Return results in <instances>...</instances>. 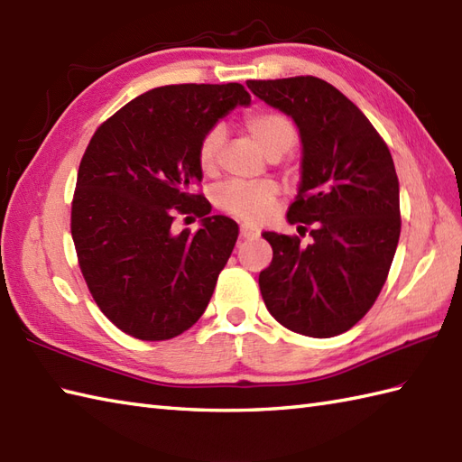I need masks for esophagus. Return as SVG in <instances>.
Wrapping results in <instances>:
<instances>
[{
	"mask_svg": "<svg viewBox=\"0 0 462 462\" xmlns=\"http://www.w3.org/2000/svg\"><path fill=\"white\" fill-rule=\"evenodd\" d=\"M241 237L243 239H254V237H259L261 235V231L254 227V225H249V223H245V225H241Z\"/></svg>",
	"mask_w": 462,
	"mask_h": 462,
	"instance_id": "obj_1",
	"label": "esophagus"
}]
</instances>
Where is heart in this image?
Wrapping results in <instances>:
<instances>
[{
    "label": "heart",
    "instance_id": "obj_1",
    "mask_svg": "<svg viewBox=\"0 0 462 462\" xmlns=\"http://www.w3.org/2000/svg\"><path fill=\"white\" fill-rule=\"evenodd\" d=\"M245 128L266 158L274 153H284L291 150L296 140V128L292 122L281 112L273 110H259L253 112L245 120ZM223 128L213 126L208 134L199 142L198 158L199 166L205 173H213L217 168V156L223 144ZM276 199V186L273 181H254V183H241L231 181L217 191L215 201L219 208L227 213L237 215L243 219H263L266 213L273 209Z\"/></svg>",
    "mask_w": 462,
    "mask_h": 462
}]
</instances>
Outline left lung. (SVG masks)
I'll return each mask as SVG.
<instances>
[{"label": "left lung", "mask_w": 462, "mask_h": 462, "mask_svg": "<svg viewBox=\"0 0 462 462\" xmlns=\"http://www.w3.org/2000/svg\"><path fill=\"white\" fill-rule=\"evenodd\" d=\"M294 120L302 160L286 219L312 243L264 231L273 263L259 274L263 300L292 332L332 337L372 309L397 249L399 181L385 142L340 90L316 77L247 80Z\"/></svg>", "instance_id": "obj_1"}]
</instances>
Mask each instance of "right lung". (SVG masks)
I'll use <instances>...</instances> for the list:
<instances>
[{
    "label": "right lung",
    "instance_id": "right-lung-1",
    "mask_svg": "<svg viewBox=\"0 0 462 462\" xmlns=\"http://www.w3.org/2000/svg\"><path fill=\"white\" fill-rule=\"evenodd\" d=\"M239 83L166 85L130 100L90 138L79 166L70 233L92 299L138 340H170L208 309L239 225L209 215L191 188L203 180L201 138L235 106ZM196 212V234L172 231Z\"/></svg>",
    "mask_w": 462,
    "mask_h": 462
}]
</instances>
